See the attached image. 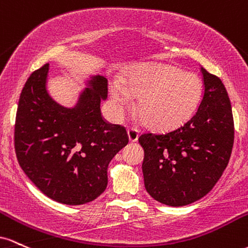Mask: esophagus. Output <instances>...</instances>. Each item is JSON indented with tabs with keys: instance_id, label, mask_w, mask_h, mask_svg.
<instances>
[{
	"instance_id": "1",
	"label": "esophagus",
	"mask_w": 248,
	"mask_h": 248,
	"mask_svg": "<svg viewBox=\"0 0 248 248\" xmlns=\"http://www.w3.org/2000/svg\"><path fill=\"white\" fill-rule=\"evenodd\" d=\"M127 137H129L130 141H137L139 137V132L135 127H129L127 129Z\"/></svg>"
}]
</instances>
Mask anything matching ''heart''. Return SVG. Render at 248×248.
<instances>
[{
  "instance_id": "heart-1",
  "label": "heart",
  "mask_w": 248,
  "mask_h": 248,
  "mask_svg": "<svg viewBox=\"0 0 248 248\" xmlns=\"http://www.w3.org/2000/svg\"><path fill=\"white\" fill-rule=\"evenodd\" d=\"M204 83L194 72L169 64L145 65L133 70L126 82L115 79L110 94L119 109L139 97L138 109L155 129L178 126L193 115L202 101Z\"/></svg>"
}]
</instances>
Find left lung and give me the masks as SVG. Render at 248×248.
<instances>
[{
	"label": "left lung",
	"instance_id": "left-lung-1",
	"mask_svg": "<svg viewBox=\"0 0 248 248\" xmlns=\"http://www.w3.org/2000/svg\"><path fill=\"white\" fill-rule=\"evenodd\" d=\"M204 96L184 125L164 133H144V185L155 200L185 206L214 187L229 164L234 140L232 107L220 78L202 68Z\"/></svg>",
	"mask_w": 248,
	"mask_h": 248
}]
</instances>
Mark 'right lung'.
Listing matches in <instances>:
<instances>
[{
  "label": "right lung",
  "instance_id": "right-lung-1",
  "mask_svg": "<svg viewBox=\"0 0 248 248\" xmlns=\"http://www.w3.org/2000/svg\"><path fill=\"white\" fill-rule=\"evenodd\" d=\"M49 63L30 75L19 96L15 151L27 177L55 202L82 205L108 186V168L129 143L123 126L103 119L108 79L83 78L74 107L55 101L48 90Z\"/></svg>",
  "mask_w": 248,
  "mask_h": 248
}]
</instances>
